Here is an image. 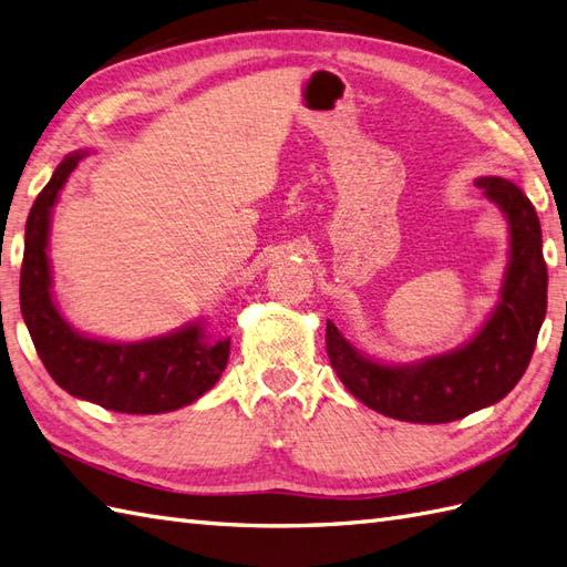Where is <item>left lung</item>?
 <instances>
[{
	"mask_svg": "<svg viewBox=\"0 0 567 567\" xmlns=\"http://www.w3.org/2000/svg\"><path fill=\"white\" fill-rule=\"evenodd\" d=\"M477 186L505 210L512 251L499 306L473 342L414 367H385L361 357L327 320V357L339 381L385 417L420 424L461 420L505 398L532 361L548 286L540 223L519 186L499 177H483Z\"/></svg>",
	"mask_w": 567,
	"mask_h": 567,
	"instance_id": "obj_1",
	"label": "left lung"
}]
</instances>
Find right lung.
<instances>
[{
    "label": "right lung",
    "mask_w": 567,
    "mask_h": 567,
    "mask_svg": "<svg viewBox=\"0 0 567 567\" xmlns=\"http://www.w3.org/2000/svg\"><path fill=\"white\" fill-rule=\"evenodd\" d=\"M84 153L65 157L38 194L27 220L21 261V316L45 371L70 395L113 412L157 414L188 405L216 385L228 367L230 339L208 342L198 324L135 344L82 337L62 320L50 296V208Z\"/></svg>",
    "instance_id": "1"
}]
</instances>
